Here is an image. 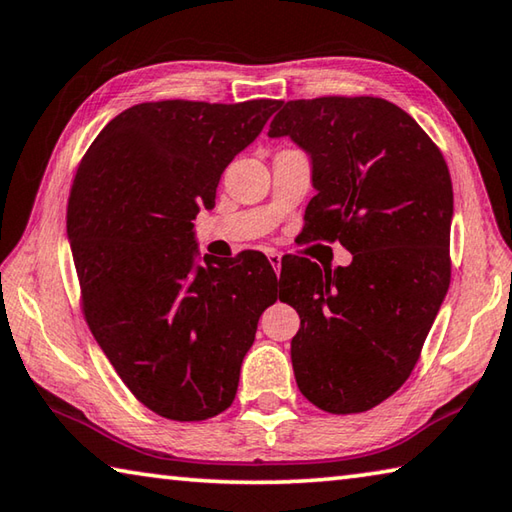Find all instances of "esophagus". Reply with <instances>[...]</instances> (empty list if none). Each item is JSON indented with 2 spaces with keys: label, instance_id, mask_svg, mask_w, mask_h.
Masks as SVG:
<instances>
[{
  "label": "esophagus",
  "instance_id": "1",
  "mask_svg": "<svg viewBox=\"0 0 512 512\" xmlns=\"http://www.w3.org/2000/svg\"><path fill=\"white\" fill-rule=\"evenodd\" d=\"M267 261H270V265L274 267L276 274H281V254H279V251H270V254H267Z\"/></svg>",
  "mask_w": 512,
  "mask_h": 512
}]
</instances>
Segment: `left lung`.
I'll list each match as a JSON object with an SVG mask.
<instances>
[{"label": "left lung", "instance_id": "8db88e82", "mask_svg": "<svg viewBox=\"0 0 512 512\" xmlns=\"http://www.w3.org/2000/svg\"><path fill=\"white\" fill-rule=\"evenodd\" d=\"M279 107L267 134L312 159L306 238L339 240L353 254L335 270L299 258L285 276L281 301L301 317L294 378L328 414H360L405 384L450 288V170L427 132L384 98Z\"/></svg>", "mask_w": 512, "mask_h": 512}]
</instances>
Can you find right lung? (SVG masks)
I'll list each match as a JSON object with an SVG mask.
<instances>
[{
	"instance_id": "obj_1",
	"label": "right lung",
	"mask_w": 512,
	"mask_h": 512,
	"mask_svg": "<svg viewBox=\"0 0 512 512\" xmlns=\"http://www.w3.org/2000/svg\"><path fill=\"white\" fill-rule=\"evenodd\" d=\"M281 101L139 103L105 125L76 170L67 236L83 315L141 405L179 423L218 416L279 299L270 261L195 265L193 220Z\"/></svg>"
}]
</instances>
